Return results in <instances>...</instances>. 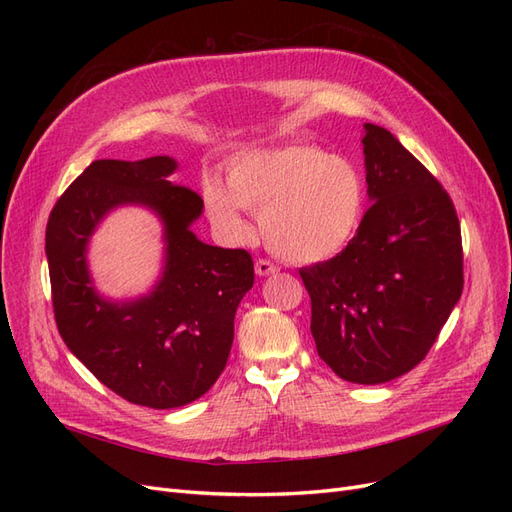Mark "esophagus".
<instances>
[{
	"label": "esophagus",
	"mask_w": 512,
	"mask_h": 512,
	"mask_svg": "<svg viewBox=\"0 0 512 512\" xmlns=\"http://www.w3.org/2000/svg\"><path fill=\"white\" fill-rule=\"evenodd\" d=\"M256 275L258 277H267V275H273L277 271V267L273 265V262L269 260H256Z\"/></svg>",
	"instance_id": "obj_1"
}]
</instances>
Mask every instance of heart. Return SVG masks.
I'll list each match as a JSON object with an SVG mask.
<instances>
[{
  "label": "heart",
  "mask_w": 512,
  "mask_h": 512,
  "mask_svg": "<svg viewBox=\"0 0 512 512\" xmlns=\"http://www.w3.org/2000/svg\"><path fill=\"white\" fill-rule=\"evenodd\" d=\"M209 220L226 237L245 241L260 215L269 250L297 265H316L342 254L359 235L365 177L352 160L314 145H282L241 151L228 162L226 185L203 179Z\"/></svg>",
  "instance_id": "obj_1"
}]
</instances>
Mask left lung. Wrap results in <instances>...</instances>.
<instances>
[{
  "label": "left lung",
  "mask_w": 512,
  "mask_h": 512,
  "mask_svg": "<svg viewBox=\"0 0 512 512\" xmlns=\"http://www.w3.org/2000/svg\"><path fill=\"white\" fill-rule=\"evenodd\" d=\"M371 207L346 250L301 269L320 359L339 378L382 384L425 359L463 290L451 198L397 138L363 123Z\"/></svg>",
  "instance_id": "8db88e82"
}]
</instances>
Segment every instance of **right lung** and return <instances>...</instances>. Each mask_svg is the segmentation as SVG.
<instances>
[{
    "label": "right lung",
    "instance_id": "right-lung-1",
    "mask_svg": "<svg viewBox=\"0 0 512 512\" xmlns=\"http://www.w3.org/2000/svg\"><path fill=\"white\" fill-rule=\"evenodd\" d=\"M177 168L170 156L91 162L53 207L44 245L61 339L108 389L156 410L192 404L220 378L254 286L250 254L192 232L205 205L168 181ZM119 206H143L163 224V273L136 300L104 298L88 273V241Z\"/></svg>",
    "mask_w": 512,
    "mask_h": 512
}]
</instances>
